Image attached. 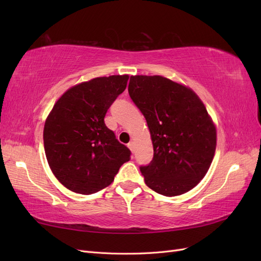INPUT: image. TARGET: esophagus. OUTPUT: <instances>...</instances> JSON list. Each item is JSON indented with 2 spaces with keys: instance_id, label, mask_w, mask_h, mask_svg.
Returning <instances> with one entry per match:
<instances>
[{
  "instance_id": "34e87169",
  "label": "esophagus",
  "mask_w": 261,
  "mask_h": 261,
  "mask_svg": "<svg viewBox=\"0 0 261 261\" xmlns=\"http://www.w3.org/2000/svg\"><path fill=\"white\" fill-rule=\"evenodd\" d=\"M127 146L130 149V151H134V141H130V143H128Z\"/></svg>"
}]
</instances>
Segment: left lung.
Segmentation results:
<instances>
[{"label": "left lung", "instance_id": "8db88e82", "mask_svg": "<svg viewBox=\"0 0 261 261\" xmlns=\"http://www.w3.org/2000/svg\"><path fill=\"white\" fill-rule=\"evenodd\" d=\"M128 93L153 145L151 162L139 168L145 183L168 197L191 191L216 151L217 130L206 107L192 89L162 76H130Z\"/></svg>", "mask_w": 261, "mask_h": 261}]
</instances>
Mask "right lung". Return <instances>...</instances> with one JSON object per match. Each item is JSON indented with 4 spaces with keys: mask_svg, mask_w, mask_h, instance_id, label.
I'll return each instance as SVG.
<instances>
[{
    "mask_svg": "<svg viewBox=\"0 0 261 261\" xmlns=\"http://www.w3.org/2000/svg\"><path fill=\"white\" fill-rule=\"evenodd\" d=\"M128 78L97 77L76 85L57 101L46 118V160L69 191L83 195L101 191L130 159V150L105 123L109 108L125 90Z\"/></svg>",
    "mask_w": 261,
    "mask_h": 261,
    "instance_id": "1",
    "label": "right lung"
}]
</instances>
